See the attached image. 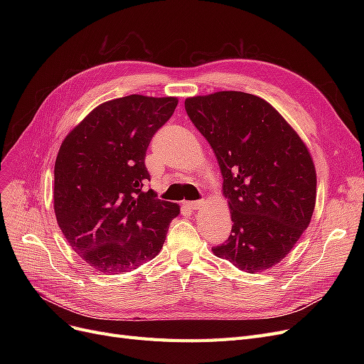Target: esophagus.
Returning <instances> with one entry per match:
<instances>
[{
  "label": "esophagus",
  "instance_id": "1",
  "mask_svg": "<svg viewBox=\"0 0 364 364\" xmlns=\"http://www.w3.org/2000/svg\"><path fill=\"white\" fill-rule=\"evenodd\" d=\"M186 206H188L190 209H193V211H196V209H200L203 206V202L202 200H197V202H186Z\"/></svg>",
  "mask_w": 364,
  "mask_h": 364
}]
</instances>
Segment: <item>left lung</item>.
<instances>
[{"instance_id":"8db88e82","label":"left lung","mask_w":364,"mask_h":364,"mask_svg":"<svg viewBox=\"0 0 364 364\" xmlns=\"http://www.w3.org/2000/svg\"><path fill=\"white\" fill-rule=\"evenodd\" d=\"M185 109L213 147L232 230L213 247L247 273L278 264L311 222L316 168L294 129L270 103L240 92L190 97Z\"/></svg>"}]
</instances>
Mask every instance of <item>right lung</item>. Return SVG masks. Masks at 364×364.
Returning <instances> with one entry per match:
<instances>
[{
  "mask_svg": "<svg viewBox=\"0 0 364 364\" xmlns=\"http://www.w3.org/2000/svg\"><path fill=\"white\" fill-rule=\"evenodd\" d=\"M178 98L132 94L77 124L54 164V213L74 252L103 274L134 270L161 252L179 205L151 190L146 151Z\"/></svg>",
  "mask_w": 364,
  "mask_h": 364,
  "instance_id": "right-lung-1",
  "label": "right lung"
}]
</instances>
